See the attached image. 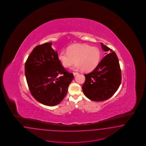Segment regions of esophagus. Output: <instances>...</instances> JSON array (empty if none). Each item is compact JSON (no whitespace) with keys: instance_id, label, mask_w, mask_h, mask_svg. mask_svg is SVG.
Here are the masks:
<instances>
[{"instance_id":"34e87169","label":"esophagus","mask_w":146,"mask_h":146,"mask_svg":"<svg viewBox=\"0 0 146 146\" xmlns=\"http://www.w3.org/2000/svg\"><path fill=\"white\" fill-rule=\"evenodd\" d=\"M73 75L75 76V75H78L79 73H78V72H73Z\"/></svg>"}]
</instances>
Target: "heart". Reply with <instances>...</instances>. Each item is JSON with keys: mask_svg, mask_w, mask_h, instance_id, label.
Masks as SVG:
<instances>
[{"mask_svg": "<svg viewBox=\"0 0 146 146\" xmlns=\"http://www.w3.org/2000/svg\"><path fill=\"white\" fill-rule=\"evenodd\" d=\"M101 53L97 47L88 44H75L70 46L67 51L62 50L58 54V59L65 67H69L76 62L73 68L85 72L93 71L100 61Z\"/></svg>", "mask_w": 146, "mask_h": 146, "instance_id": "obj_1", "label": "heart"}]
</instances>
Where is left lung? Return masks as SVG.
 I'll return each instance as SVG.
<instances>
[{"instance_id": "left-lung-1", "label": "left lung", "mask_w": 146, "mask_h": 146, "mask_svg": "<svg viewBox=\"0 0 146 146\" xmlns=\"http://www.w3.org/2000/svg\"><path fill=\"white\" fill-rule=\"evenodd\" d=\"M106 55L92 72L84 74L82 86L85 96L93 101L101 102L110 98L119 88L121 81L119 63L112 49L101 43Z\"/></svg>"}]
</instances>
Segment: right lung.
I'll list each match as a JSON object with an SVG mask.
<instances>
[{
  "mask_svg": "<svg viewBox=\"0 0 146 146\" xmlns=\"http://www.w3.org/2000/svg\"><path fill=\"white\" fill-rule=\"evenodd\" d=\"M52 43L36 46L27 59L25 73L33 96L38 102L54 106L66 96L74 76L65 70ZM60 75H62L60 76Z\"/></svg>",
  "mask_w": 146,
  "mask_h": 146,
  "instance_id": "1",
  "label": "right lung"
}]
</instances>
